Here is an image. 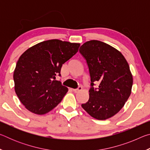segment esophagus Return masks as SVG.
<instances>
[{"label":"esophagus","mask_w":150,"mask_h":150,"mask_svg":"<svg viewBox=\"0 0 150 150\" xmlns=\"http://www.w3.org/2000/svg\"><path fill=\"white\" fill-rule=\"evenodd\" d=\"M72 90H73V91L74 93H78L79 91H80L82 90V87H81V86H79L77 88H75V89H72Z\"/></svg>","instance_id":"1"}]
</instances>
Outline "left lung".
I'll return each instance as SVG.
<instances>
[{
    "instance_id": "left-lung-1",
    "label": "left lung",
    "mask_w": 150,
    "mask_h": 150,
    "mask_svg": "<svg viewBox=\"0 0 150 150\" xmlns=\"http://www.w3.org/2000/svg\"><path fill=\"white\" fill-rule=\"evenodd\" d=\"M79 52L91 77L89 98L81 106L92 117L106 120L118 113L130 95L133 78L130 67L119 51L98 40L85 42ZM96 82L99 86L95 88Z\"/></svg>"
}]
</instances>
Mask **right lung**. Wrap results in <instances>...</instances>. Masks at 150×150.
Returning <instances> with one entry per match:
<instances>
[{
  "label": "right lung",
  "instance_id": "obj_1",
  "mask_svg": "<svg viewBox=\"0 0 150 150\" xmlns=\"http://www.w3.org/2000/svg\"><path fill=\"white\" fill-rule=\"evenodd\" d=\"M80 44L50 40L34 45L20 57L13 78L18 97L36 115L49 112L62 100L68 88L55 80L62 65L78 52Z\"/></svg>",
  "mask_w": 150,
  "mask_h": 150
}]
</instances>
